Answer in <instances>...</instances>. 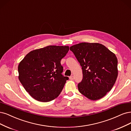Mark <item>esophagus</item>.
Segmentation results:
<instances>
[{
  "label": "esophagus",
  "mask_w": 131,
  "mask_h": 131,
  "mask_svg": "<svg viewBox=\"0 0 131 131\" xmlns=\"http://www.w3.org/2000/svg\"><path fill=\"white\" fill-rule=\"evenodd\" d=\"M74 76H70L69 77V79L70 80H74Z\"/></svg>",
  "instance_id": "34e87169"
}]
</instances>
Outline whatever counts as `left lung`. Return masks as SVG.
<instances>
[{
  "label": "left lung",
  "instance_id": "1",
  "mask_svg": "<svg viewBox=\"0 0 131 131\" xmlns=\"http://www.w3.org/2000/svg\"><path fill=\"white\" fill-rule=\"evenodd\" d=\"M82 67L83 79L78 84L80 93L97 100L110 92L118 77L115 54L98 43H80L70 47Z\"/></svg>",
  "mask_w": 131,
  "mask_h": 131
}]
</instances>
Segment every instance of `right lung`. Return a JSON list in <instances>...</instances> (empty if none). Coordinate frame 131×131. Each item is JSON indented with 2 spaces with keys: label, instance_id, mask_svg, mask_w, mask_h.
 <instances>
[{
  "label": "right lung",
  "instance_id": "obj_1",
  "mask_svg": "<svg viewBox=\"0 0 131 131\" xmlns=\"http://www.w3.org/2000/svg\"><path fill=\"white\" fill-rule=\"evenodd\" d=\"M69 50V46H49L30 51L20 62L18 79L31 97L47 102L58 96L68 80L62 75L61 60Z\"/></svg>",
  "mask_w": 131,
  "mask_h": 131
}]
</instances>
